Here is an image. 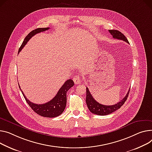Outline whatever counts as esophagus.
<instances>
[{
  "label": "esophagus",
  "mask_w": 152,
  "mask_h": 152,
  "mask_svg": "<svg viewBox=\"0 0 152 152\" xmlns=\"http://www.w3.org/2000/svg\"><path fill=\"white\" fill-rule=\"evenodd\" d=\"M73 81L75 84H79L80 83V81H81L80 76L78 75L75 76V77H73Z\"/></svg>",
  "instance_id": "34e87169"
}]
</instances>
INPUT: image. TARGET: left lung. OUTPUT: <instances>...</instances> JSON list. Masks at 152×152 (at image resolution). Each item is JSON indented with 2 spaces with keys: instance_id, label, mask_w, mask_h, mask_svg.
<instances>
[{
  "instance_id": "8db88e82",
  "label": "left lung",
  "mask_w": 152,
  "mask_h": 152,
  "mask_svg": "<svg viewBox=\"0 0 152 152\" xmlns=\"http://www.w3.org/2000/svg\"><path fill=\"white\" fill-rule=\"evenodd\" d=\"M109 33L113 35V37L115 39H118L121 40H124L126 43H129L127 38L126 37L118 30H109ZM130 89V88H129ZM129 92V90L126 96L122 99L120 100L118 103L115 104L112 106H106L103 105L102 104H99L93 98L92 95H91L90 92H89V90L87 87H86V104L87 107L91 113L99 115H106L113 113L114 111L117 110V109H120L121 106H123L125 102L126 101L128 94Z\"/></svg>"
}]
</instances>
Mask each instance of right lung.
<instances>
[{
	"mask_svg": "<svg viewBox=\"0 0 152 152\" xmlns=\"http://www.w3.org/2000/svg\"><path fill=\"white\" fill-rule=\"evenodd\" d=\"M49 28V27L38 28L35 30H32V32H30L25 38L21 47L19 49L18 53L21 51V49L27 44V42L33 36H34L37 34L46 31V30H48ZM18 85L19 88L21 89L19 84ZM73 86L74 82L72 79L67 80L64 83V84L61 87V88L59 89L57 95L51 100L49 101V102L46 103L42 104H35L32 103L31 102H30V101L26 97L21 89V90L26 101V102L28 103L29 106L32 108V109L35 113H36L37 114L39 115L45 117L53 118L57 117L60 114H62L64 111L66 104V93L68 92V90Z\"/></svg>",
	"mask_w": 152,
	"mask_h": 152,
	"instance_id": "right-lung-1",
	"label": "right lung"
}]
</instances>
